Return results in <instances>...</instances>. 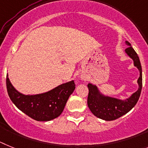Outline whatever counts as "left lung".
Returning <instances> with one entry per match:
<instances>
[{"label": "left lung", "instance_id": "obj_1", "mask_svg": "<svg viewBox=\"0 0 148 148\" xmlns=\"http://www.w3.org/2000/svg\"><path fill=\"white\" fill-rule=\"evenodd\" d=\"M128 47L125 53L133 61V65L139 71V77L137 79L138 88L136 92L125 99L117 98L103 93L95 84H88V106L94 115L104 121H113L123 116L130 111L137 103L142 88V65L138 54L133 48L131 44L125 41Z\"/></svg>", "mask_w": 148, "mask_h": 148}]
</instances>
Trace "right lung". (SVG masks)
<instances>
[{
	"label": "right lung",
	"mask_w": 148,
	"mask_h": 148,
	"mask_svg": "<svg viewBox=\"0 0 148 148\" xmlns=\"http://www.w3.org/2000/svg\"><path fill=\"white\" fill-rule=\"evenodd\" d=\"M6 88L10 98L18 110L36 121H48L61 115L75 89V83L71 80L44 93L24 95L12 86L7 74Z\"/></svg>",
	"instance_id": "right-lung-1"
}]
</instances>
